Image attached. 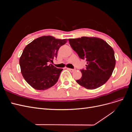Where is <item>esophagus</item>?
<instances>
[{
	"label": "esophagus",
	"instance_id": "obj_1",
	"mask_svg": "<svg viewBox=\"0 0 132 132\" xmlns=\"http://www.w3.org/2000/svg\"><path fill=\"white\" fill-rule=\"evenodd\" d=\"M68 69L70 72H71V73H73V72H74V71H75V69H70V68H68Z\"/></svg>",
	"mask_w": 132,
	"mask_h": 132
}]
</instances>
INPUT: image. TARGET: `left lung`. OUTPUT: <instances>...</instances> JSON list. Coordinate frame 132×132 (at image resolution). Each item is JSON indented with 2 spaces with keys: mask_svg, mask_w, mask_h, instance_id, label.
<instances>
[{
  "mask_svg": "<svg viewBox=\"0 0 132 132\" xmlns=\"http://www.w3.org/2000/svg\"><path fill=\"white\" fill-rule=\"evenodd\" d=\"M70 46L80 58L87 62L81 69V78L77 82L87 89H97L105 84L113 73L116 59L112 48L103 39L81 37L68 39Z\"/></svg>",
  "mask_w": 132,
  "mask_h": 132,
  "instance_id": "left-lung-1",
  "label": "left lung"
}]
</instances>
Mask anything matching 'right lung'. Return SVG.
Listing matches in <instances>:
<instances>
[{
    "label": "right lung",
    "mask_w": 132,
    "mask_h": 132,
    "mask_svg": "<svg viewBox=\"0 0 132 132\" xmlns=\"http://www.w3.org/2000/svg\"><path fill=\"white\" fill-rule=\"evenodd\" d=\"M67 39L44 36L25 47L19 59L21 72L26 82L36 90H45L55 85L63 69L48 64L57 58L59 48Z\"/></svg>",
    "instance_id": "obj_1"
}]
</instances>
